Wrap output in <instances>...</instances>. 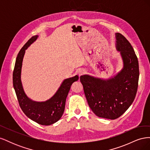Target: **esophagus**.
Returning <instances> with one entry per match:
<instances>
[{
	"label": "esophagus",
	"mask_w": 150,
	"mask_h": 150,
	"mask_svg": "<svg viewBox=\"0 0 150 150\" xmlns=\"http://www.w3.org/2000/svg\"><path fill=\"white\" fill-rule=\"evenodd\" d=\"M84 73H85V70H84V69H79V71H78V74H79V76L83 75V74H84Z\"/></svg>",
	"instance_id": "1"
}]
</instances>
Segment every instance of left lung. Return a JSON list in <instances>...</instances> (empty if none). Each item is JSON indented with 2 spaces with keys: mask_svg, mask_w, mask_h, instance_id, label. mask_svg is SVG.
I'll list each match as a JSON object with an SVG mask.
<instances>
[{
  "mask_svg": "<svg viewBox=\"0 0 150 150\" xmlns=\"http://www.w3.org/2000/svg\"><path fill=\"white\" fill-rule=\"evenodd\" d=\"M116 49L124 66L114 78L101 79L89 75L80 77L89 106L103 118H118L133 103L137 93L139 64L129 42L120 33L116 34Z\"/></svg>",
  "mask_w": 150,
  "mask_h": 150,
  "instance_id": "obj_1",
  "label": "left lung"
}]
</instances>
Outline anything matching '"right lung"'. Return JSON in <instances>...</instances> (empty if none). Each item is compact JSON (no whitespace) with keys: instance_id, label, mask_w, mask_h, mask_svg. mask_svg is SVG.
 <instances>
[{"instance_id":"obj_1","label":"right lung","mask_w":150,"mask_h":150,"mask_svg":"<svg viewBox=\"0 0 150 150\" xmlns=\"http://www.w3.org/2000/svg\"><path fill=\"white\" fill-rule=\"evenodd\" d=\"M38 38V35L32 37L18 54L13 71V86L19 106L24 114L39 125L48 126L57 122L62 117L71 86L72 83L78 80L79 76L76 75L64 79L56 94L46 101L36 102L27 96L21 79L22 61L25 51Z\"/></svg>"}]
</instances>
